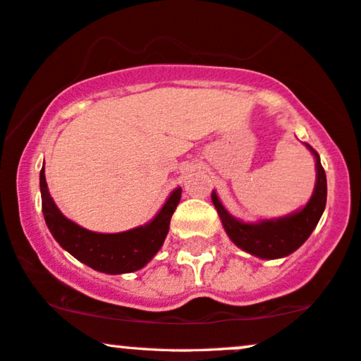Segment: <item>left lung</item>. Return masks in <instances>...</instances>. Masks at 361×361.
Instances as JSON below:
<instances>
[{
    "label": "left lung",
    "instance_id": "8db88e82",
    "mask_svg": "<svg viewBox=\"0 0 361 361\" xmlns=\"http://www.w3.org/2000/svg\"><path fill=\"white\" fill-rule=\"evenodd\" d=\"M307 147L315 156L317 182H315L314 194L310 197L309 204L300 212L283 216V219L263 220L259 224H243V221L233 219L220 204L215 192H212V202L219 212L225 231L228 233L230 240L241 250L263 259L283 258L298 250L317 226L320 216L324 214L325 204H327V177L320 164L317 151L309 145Z\"/></svg>",
    "mask_w": 361,
    "mask_h": 361
}]
</instances>
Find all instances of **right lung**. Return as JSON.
Returning <instances> with one entry per match:
<instances>
[{
    "instance_id": "right-lung-1",
    "label": "right lung",
    "mask_w": 361,
    "mask_h": 361,
    "mask_svg": "<svg viewBox=\"0 0 361 361\" xmlns=\"http://www.w3.org/2000/svg\"><path fill=\"white\" fill-rule=\"evenodd\" d=\"M180 192V187L172 192L154 220L145 226L123 233H95L61 214L47 190L44 167L41 169L42 214L52 236L73 258L106 274L133 273L149 263L164 243L171 216L179 205Z\"/></svg>"
}]
</instances>
